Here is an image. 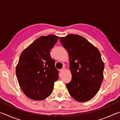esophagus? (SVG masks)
I'll use <instances>...</instances> for the list:
<instances>
[{
  "label": "esophagus",
  "instance_id": "esophagus-1",
  "mask_svg": "<svg viewBox=\"0 0 120 120\" xmlns=\"http://www.w3.org/2000/svg\"><path fill=\"white\" fill-rule=\"evenodd\" d=\"M65 69H66V68H65V67H63L61 69H60V72H63L65 70Z\"/></svg>",
  "mask_w": 120,
  "mask_h": 120
}]
</instances>
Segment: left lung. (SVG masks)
Segmentation results:
<instances>
[{
  "label": "left lung",
  "instance_id": "8db88e82",
  "mask_svg": "<svg viewBox=\"0 0 120 120\" xmlns=\"http://www.w3.org/2000/svg\"><path fill=\"white\" fill-rule=\"evenodd\" d=\"M60 41L69 56L72 78L66 84L69 93L78 101L90 100L98 92L103 80L104 64L100 52L79 35L69 34L61 37Z\"/></svg>",
  "mask_w": 120,
  "mask_h": 120
}]
</instances>
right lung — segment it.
<instances>
[{"instance_id":"right-lung-1","label":"right lung","mask_w":120,"mask_h":120,"mask_svg":"<svg viewBox=\"0 0 120 120\" xmlns=\"http://www.w3.org/2000/svg\"><path fill=\"white\" fill-rule=\"evenodd\" d=\"M59 37L42 36L24 50L16 68L19 85L24 94L34 100H43L51 94L59 71L50 50Z\"/></svg>"}]
</instances>
